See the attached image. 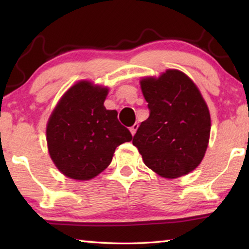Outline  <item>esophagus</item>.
<instances>
[{"label":"esophagus","instance_id":"34e87169","mask_svg":"<svg viewBox=\"0 0 249 249\" xmlns=\"http://www.w3.org/2000/svg\"><path fill=\"white\" fill-rule=\"evenodd\" d=\"M137 128H138V124H137V123H135V124L132 126V127L129 128V130H130V133H132V135H135V133H136Z\"/></svg>","mask_w":249,"mask_h":249}]
</instances>
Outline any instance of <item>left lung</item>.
Here are the masks:
<instances>
[{"label":"left lung","mask_w":249,"mask_h":249,"mask_svg":"<svg viewBox=\"0 0 249 249\" xmlns=\"http://www.w3.org/2000/svg\"><path fill=\"white\" fill-rule=\"evenodd\" d=\"M141 87L149 117L142 122L133 145L145 165L167 179L195 170L204 157L211 130L210 112L199 89L175 69L142 79Z\"/></svg>","instance_id":"obj_1"}]
</instances>
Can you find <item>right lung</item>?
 Segmentation results:
<instances>
[{"instance_id": "right-lung-1", "label": "right lung", "mask_w": 249, "mask_h": 249, "mask_svg": "<svg viewBox=\"0 0 249 249\" xmlns=\"http://www.w3.org/2000/svg\"><path fill=\"white\" fill-rule=\"evenodd\" d=\"M107 88L80 81L66 92L49 117L47 145L59 171L74 180H90L111 163L117 146L132 134L107 109Z\"/></svg>"}]
</instances>
